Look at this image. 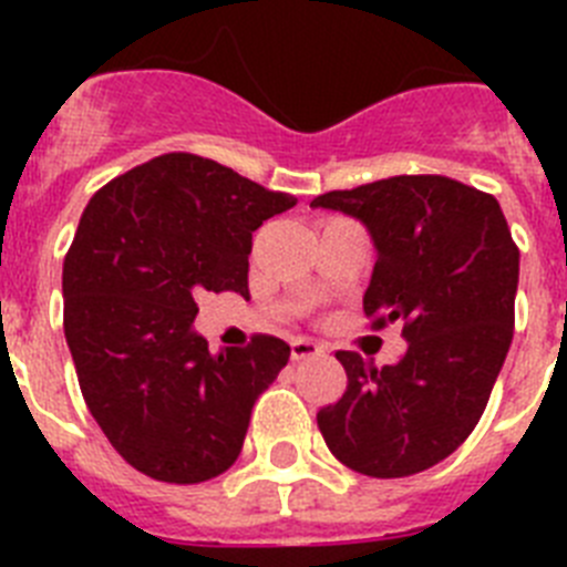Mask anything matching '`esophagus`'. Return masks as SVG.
Returning a JSON list of instances; mask_svg holds the SVG:
<instances>
[{"label": "esophagus", "instance_id": "34e87169", "mask_svg": "<svg viewBox=\"0 0 567 567\" xmlns=\"http://www.w3.org/2000/svg\"><path fill=\"white\" fill-rule=\"evenodd\" d=\"M320 352H323V346L312 343V340H307V338L289 340V354H292V360H307V358H315V354H320Z\"/></svg>", "mask_w": 567, "mask_h": 567}]
</instances>
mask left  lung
I'll return each instance as SVG.
<instances>
[{
    "instance_id": "1",
    "label": "left lung",
    "mask_w": 567,
    "mask_h": 567,
    "mask_svg": "<svg viewBox=\"0 0 567 567\" xmlns=\"http://www.w3.org/2000/svg\"><path fill=\"white\" fill-rule=\"evenodd\" d=\"M378 247L363 312L403 323L392 365L338 352L346 392L318 412L329 452L358 474L409 477L457 452L485 412L514 338L519 249L497 198L445 175H392L318 195Z\"/></svg>"
}]
</instances>
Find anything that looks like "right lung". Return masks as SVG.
Returning a JSON list of instances; mask_svg holds the SVG:
<instances>
[{
	"label": "right lung",
	"instance_id": "obj_1",
	"mask_svg": "<svg viewBox=\"0 0 567 567\" xmlns=\"http://www.w3.org/2000/svg\"><path fill=\"white\" fill-rule=\"evenodd\" d=\"M295 204L213 158L164 153L84 207L62 269L64 338L90 414L135 471L193 485L238 460L289 346L252 334L213 354L195 295H249L252 233Z\"/></svg>",
	"mask_w": 567,
	"mask_h": 567
}]
</instances>
